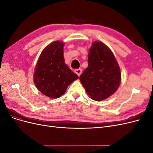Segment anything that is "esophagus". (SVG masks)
<instances>
[{
	"instance_id": "esophagus-1",
	"label": "esophagus",
	"mask_w": 153,
	"mask_h": 153,
	"mask_svg": "<svg viewBox=\"0 0 153 153\" xmlns=\"http://www.w3.org/2000/svg\"><path fill=\"white\" fill-rule=\"evenodd\" d=\"M75 73L76 74V75H77L78 76H80V75L82 74V69L79 68V69H75Z\"/></svg>"
}]
</instances>
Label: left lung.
I'll list each match as a JSON object with an SVG mask.
<instances>
[{
    "mask_svg": "<svg viewBox=\"0 0 153 153\" xmlns=\"http://www.w3.org/2000/svg\"><path fill=\"white\" fill-rule=\"evenodd\" d=\"M90 98L101 101L117 91L121 73L113 52L100 41L92 44L88 54V66L79 77Z\"/></svg>",
    "mask_w": 153,
    "mask_h": 153,
    "instance_id": "8db88e82",
    "label": "left lung"
}]
</instances>
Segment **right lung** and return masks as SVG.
<instances>
[{
	"mask_svg": "<svg viewBox=\"0 0 153 153\" xmlns=\"http://www.w3.org/2000/svg\"><path fill=\"white\" fill-rule=\"evenodd\" d=\"M64 43L60 41L47 45L41 52L34 69L36 88L52 99L63 95L69 84L78 78L64 61Z\"/></svg>",
	"mask_w": 153,
	"mask_h": 153,
	"instance_id": "add662e5",
	"label": "right lung"
}]
</instances>
